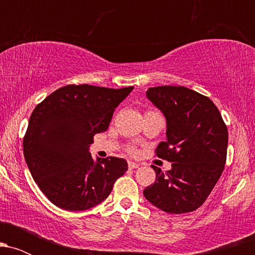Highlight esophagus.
I'll return each instance as SVG.
<instances>
[{"instance_id":"esophagus-1","label":"esophagus","mask_w":255,"mask_h":255,"mask_svg":"<svg viewBox=\"0 0 255 255\" xmlns=\"http://www.w3.org/2000/svg\"><path fill=\"white\" fill-rule=\"evenodd\" d=\"M128 168L136 169V168H139V164H137V163H134V162H128Z\"/></svg>"}]
</instances>
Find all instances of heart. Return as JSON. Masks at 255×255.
Returning <instances> with one entry per match:
<instances>
[{"label": "heart", "instance_id": "b5f03b06", "mask_svg": "<svg viewBox=\"0 0 255 255\" xmlns=\"http://www.w3.org/2000/svg\"><path fill=\"white\" fill-rule=\"evenodd\" d=\"M135 147H134V146H131V145H129V146H127V152L128 153H130V154H133V153H135Z\"/></svg>", "mask_w": 255, "mask_h": 255}]
</instances>
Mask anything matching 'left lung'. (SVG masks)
<instances>
[{"mask_svg": "<svg viewBox=\"0 0 255 255\" xmlns=\"http://www.w3.org/2000/svg\"><path fill=\"white\" fill-rule=\"evenodd\" d=\"M166 119V141L156 156L171 162L144 189L145 198L162 211L188 213L205 203L224 170L228 128L218 108L206 96L184 86H157L146 92Z\"/></svg>", "mask_w": 255, "mask_h": 255, "instance_id": "1", "label": "left lung"}]
</instances>
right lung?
Instances as JSON below:
<instances>
[{
	"label": "right lung",
	"instance_id": "add662e5",
	"mask_svg": "<svg viewBox=\"0 0 255 255\" xmlns=\"http://www.w3.org/2000/svg\"><path fill=\"white\" fill-rule=\"evenodd\" d=\"M133 87L108 89L67 85L34 108L22 145L28 169L45 197L69 211H84L103 201L127 171L124 158L93 162L89 145L109 127L116 107Z\"/></svg>",
	"mask_w": 255,
	"mask_h": 255
}]
</instances>
